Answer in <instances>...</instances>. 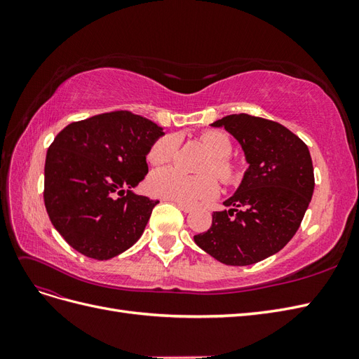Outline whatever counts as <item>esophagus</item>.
<instances>
[{
  "mask_svg": "<svg viewBox=\"0 0 359 359\" xmlns=\"http://www.w3.org/2000/svg\"><path fill=\"white\" fill-rule=\"evenodd\" d=\"M177 206H178V208H180L181 211H184V212H190V211L193 210V206H191V205L182 203V202H177Z\"/></svg>",
  "mask_w": 359,
  "mask_h": 359,
  "instance_id": "34e87169",
  "label": "esophagus"
}]
</instances>
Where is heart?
Segmentation results:
<instances>
[{"label": "heart", "instance_id": "obj_1", "mask_svg": "<svg viewBox=\"0 0 359 359\" xmlns=\"http://www.w3.org/2000/svg\"><path fill=\"white\" fill-rule=\"evenodd\" d=\"M201 142L212 154L205 172H214L226 184H233L240 177V169L229 158L232 153V140L222 130H205L199 136ZM178 140L173 135L158 137L148 151V161L160 166L169 163L177 154ZM149 191L154 196L177 201L182 203H194L202 199L214 198L219 193V182L215 177H191L180 168H165L153 172L148 180Z\"/></svg>", "mask_w": 359, "mask_h": 359}]
</instances>
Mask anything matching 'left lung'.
I'll return each instance as SVG.
<instances>
[{
    "label": "left lung",
    "instance_id": "obj_1",
    "mask_svg": "<svg viewBox=\"0 0 359 359\" xmlns=\"http://www.w3.org/2000/svg\"><path fill=\"white\" fill-rule=\"evenodd\" d=\"M224 127L241 144L248 170L241 186L215 211L206 232L194 235L222 264L245 266L280 252L297 233L314 190L310 151L289 128L248 114L227 115Z\"/></svg>",
    "mask_w": 359,
    "mask_h": 359
}]
</instances>
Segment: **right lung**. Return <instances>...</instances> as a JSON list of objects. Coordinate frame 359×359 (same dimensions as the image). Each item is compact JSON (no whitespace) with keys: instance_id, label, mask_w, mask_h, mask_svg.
<instances>
[{"instance_id":"1","label":"right lung","mask_w":359,"mask_h":359,"mask_svg":"<svg viewBox=\"0 0 359 359\" xmlns=\"http://www.w3.org/2000/svg\"><path fill=\"white\" fill-rule=\"evenodd\" d=\"M161 127L130 111L74 121L50 144L43 199L53 227L81 255L107 260L144 233L158 201L139 196Z\"/></svg>"}]
</instances>
